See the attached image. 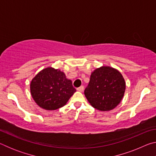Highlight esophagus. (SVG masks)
I'll return each mask as SVG.
<instances>
[{
    "instance_id": "1",
    "label": "esophagus",
    "mask_w": 156,
    "mask_h": 156,
    "mask_svg": "<svg viewBox=\"0 0 156 156\" xmlns=\"http://www.w3.org/2000/svg\"><path fill=\"white\" fill-rule=\"evenodd\" d=\"M77 91H80V92H83L84 91V87L83 86H80V87L77 88Z\"/></svg>"
}]
</instances>
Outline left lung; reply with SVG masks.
Returning a JSON list of instances; mask_svg holds the SVG:
<instances>
[{
    "label": "left lung",
    "instance_id": "1",
    "mask_svg": "<svg viewBox=\"0 0 156 156\" xmlns=\"http://www.w3.org/2000/svg\"><path fill=\"white\" fill-rule=\"evenodd\" d=\"M125 82L120 72L110 67H101L91 73L84 95L95 109L110 111L120 103L125 91Z\"/></svg>",
    "mask_w": 156,
    "mask_h": 156
}]
</instances>
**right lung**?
<instances>
[{
	"label": "right lung",
	"mask_w": 156,
	"mask_h": 156,
	"mask_svg": "<svg viewBox=\"0 0 156 156\" xmlns=\"http://www.w3.org/2000/svg\"><path fill=\"white\" fill-rule=\"evenodd\" d=\"M30 90L36 104L46 110L63 107L76 91L64 73L51 67L43 69L32 79Z\"/></svg>",
	"instance_id": "obj_1"
}]
</instances>
